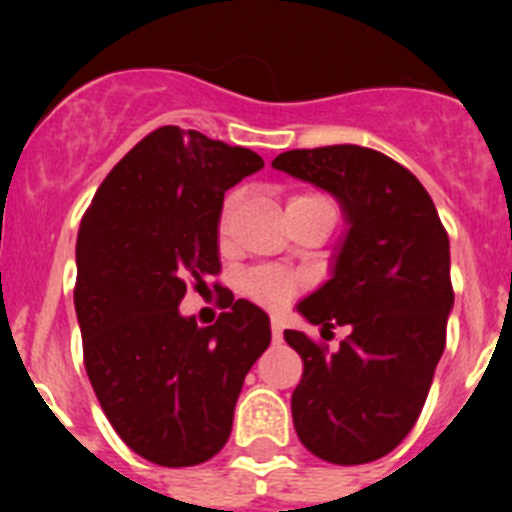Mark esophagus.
<instances>
[{
	"label": "esophagus",
	"instance_id": "esophagus-1",
	"mask_svg": "<svg viewBox=\"0 0 512 512\" xmlns=\"http://www.w3.org/2000/svg\"><path fill=\"white\" fill-rule=\"evenodd\" d=\"M271 338H274V343H282L284 328H282V320L279 318H271Z\"/></svg>",
	"mask_w": 512,
	"mask_h": 512
}]
</instances>
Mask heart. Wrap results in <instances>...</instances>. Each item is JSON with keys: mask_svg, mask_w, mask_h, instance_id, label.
Wrapping results in <instances>:
<instances>
[{"mask_svg": "<svg viewBox=\"0 0 512 512\" xmlns=\"http://www.w3.org/2000/svg\"><path fill=\"white\" fill-rule=\"evenodd\" d=\"M312 200H325V197H320V194H295V197H289L287 207H295ZM235 202H238V197L230 194V197H225L223 207H220V215H217V235L220 238H225V233H228V223L235 210ZM241 289L253 302H259V305L282 307L300 292L302 277H295V274H287V271L279 269H269V266H259V269H251L243 274Z\"/></svg>", "mask_w": 512, "mask_h": 512, "instance_id": "heart-1", "label": "heart"}]
</instances>
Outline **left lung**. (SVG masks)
I'll list each match as a JSON object with an SVG mask.
<instances>
[{"mask_svg": "<svg viewBox=\"0 0 512 512\" xmlns=\"http://www.w3.org/2000/svg\"><path fill=\"white\" fill-rule=\"evenodd\" d=\"M271 166L333 194L348 223L333 274L297 312L320 333H351L328 354L284 330L305 366L292 392L295 431L330 464L382 459L413 431L446 346L449 235L423 184L372 148H297Z\"/></svg>", "mask_w": 512, "mask_h": 512, "instance_id": "1", "label": "left lung"}]
</instances>
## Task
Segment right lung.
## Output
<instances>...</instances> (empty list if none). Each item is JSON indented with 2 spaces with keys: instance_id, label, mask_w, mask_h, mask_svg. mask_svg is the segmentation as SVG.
<instances>
[{
  "instance_id": "obj_1",
  "label": "right lung",
  "mask_w": 512,
  "mask_h": 512,
  "mask_svg": "<svg viewBox=\"0 0 512 512\" xmlns=\"http://www.w3.org/2000/svg\"><path fill=\"white\" fill-rule=\"evenodd\" d=\"M261 166L248 148L164 125L122 156L81 217L74 305L89 382L117 436L161 467L223 449L243 379L269 348V315L233 292L207 328L179 312L189 284L220 274L225 192Z\"/></svg>"
}]
</instances>
